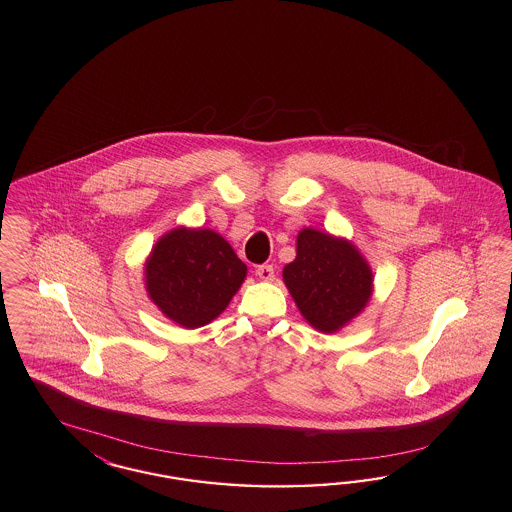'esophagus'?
Returning a JSON list of instances; mask_svg holds the SVG:
<instances>
[{
	"mask_svg": "<svg viewBox=\"0 0 512 512\" xmlns=\"http://www.w3.org/2000/svg\"><path fill=\"white\" fill-rule=\"evenodd\" d=\"M257 276L263 280V282H272L274 280V266L272 265H261L257 266Z\"/></svg>",
	"mask_w": 512,
	"mask_h": 512,
	"instance_id": "obj_1",
	"label": "esophagus"
}]
</instances>
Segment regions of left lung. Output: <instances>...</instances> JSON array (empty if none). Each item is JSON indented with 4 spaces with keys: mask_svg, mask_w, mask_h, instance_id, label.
I'll return each mask as SVG.
<instances>
[{
    "mask_svg": "<svg viewBox=\"0 0 512 512\" xmlns=\"http://www.w3.org/2000/svg\"><path fill=\"white\" fill-rule=\"evenodd\" d=\"M284 282L308 324L324 333L343 328L366 307L373 284L356 247L312 228L299 232Z\"/></svg>",
    "mask_w": 512,
    "mask_h": 512,
    "instance_id": "8db88e82",
    "label": "left lung"
}]
</instances>
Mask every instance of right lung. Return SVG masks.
I'll return each mask as SVG.
<instances>
[{"instance_id": "1", "label": "right lung", "mask_w": 512, "mask_h": 512, "mask_svg": "<svg viewBox=\"0 0 512 512\" xmlns=\"http://www.w3.org/2000/svg\"><path fill=\"white\" fill-rule=\"evenodd\" d=\"M247 266L213 230L177 228L146 261V289L167 318L184 328L215 320L242 286Z\"/></svg>"}]
</instances>
